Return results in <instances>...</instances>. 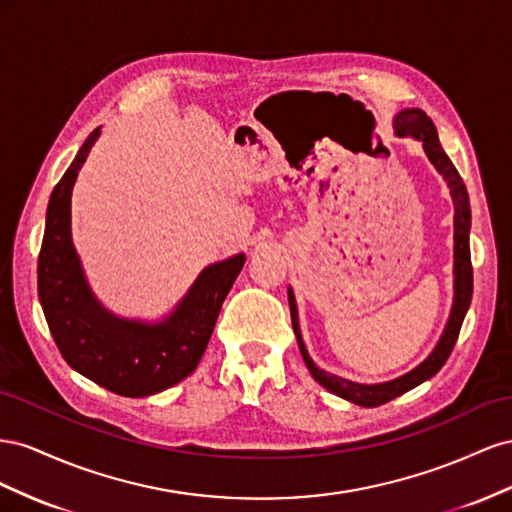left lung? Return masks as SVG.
Here are the masks:
<instances>
[{
  "instance_id": "left-lung-1",
  "label": "left lung",
  "mask_w": 512,
  "mask_h": 512,
  "mask_svg": "<svg viewBox=\"0 0 512 512\" xmlns=\"http://www.w3.org/2000/svg\"><path fill=\"white\" fill-rule=\"evenodd\" d=\"M394 133L399 137H414L422 141V148H425V154L433 163V167L444 175V180L450 188L452 203H455V300H452V311L448 317V324L444 328V334L440 343L435 345L433 352L425 362H420L416 369L410 373H405L392 382L384 384H356L349 382V379L337 377L332 373L321 371L315 367V362L311 360L309 352H306L302 334H300V324H298V309H296V298L294 291L289 287V311H291V324H294V332L298 339L300 354L306 362V369L311 371L315 377V382H319L326 390H330L337 397H343L347 401H352L362 407H377L384 405L392 399L401 397L403 392L416 388L418 384L427 382L429 377H433L437 371L444 367V362L448 360L452 347H455L459 339V330L465 319L467 309H470L472 302V289H474V279H472V257H470V223H472V212H470V197H467L465 184L461 180L459 171L455 165L450 163V158L442 150L440 139H437V130L431 122L429 115L422 109H403L397 115H394Z\"/></svg>"
}]
</instances>
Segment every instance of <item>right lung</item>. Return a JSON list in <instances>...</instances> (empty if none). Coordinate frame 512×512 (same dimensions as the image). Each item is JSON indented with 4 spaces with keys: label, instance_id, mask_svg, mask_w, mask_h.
<instances>
[{
    "label": "right lung",
    "instance_id": "1",
    "mask_svg": "<svg viewBox=\"0 0 512 512\" xmlns=\"http://www.w3.org/2000/svg\"><path fill=\"white\" fill-rule=\"evenodd\" d=\"M98 135L100 128L85 139L51 193L38 255V298L53 341L72 369L122 397H150L197 369L246 257L208 266L158 324L109 313L87 285L70 236L72 186Z\"/></svg>",
    "mask_w": 512,
    "mask_h": 512
}]
</instances>
